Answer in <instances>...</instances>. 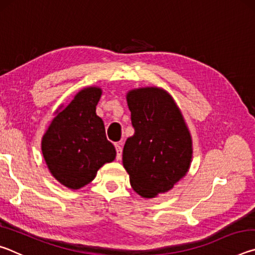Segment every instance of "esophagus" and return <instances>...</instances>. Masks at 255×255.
I'll return each instance as SVG.
<instances>
[{
  "label": "esophagus",
  "instance_id": "esophagus-1",
  "mask_svg": "<svg viewBox=\"0 0 255 255\" xmlns=\"http://www.w3.org/2000/svg\"><path fill=\"white\" fill-rule=\"evenodd\" d=\"M115 146H116V150H117V159H120L122 158V154H123L122 144L117 143V144H115Z\"/></svg>",
  "mask_w": 255,
  "mask_h": 255
}]
</instances>
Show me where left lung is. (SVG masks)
Masks as SVG:
<instances>
[{
    "label": "left lung",
    "mask_w": 255,
    "mask_h": 255,
    "mask_svg": "<svg viewBox=\"0 0 255 255\" xmlns=\"http://www.w3.org/2000/svg\"><path fill=\"white\" fill-rule=\"evenodd\" d=\"M133 135L123 150L131 188L143 198L170 191L187 175L192 161V138L171 94L157 86L129 90Z\"/></svg>",
    "instance_id": "1"
}]
</instances>
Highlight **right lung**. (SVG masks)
<instances>
[{
  "label": "right lung",
  "instance_id": "obj_1",
  "mask_svg": "<svg viewBox=\"0 0 255 255\" xmlns=\"http://www.w3.org/2000/svg\"><path fill=\"white\" fill-rule=\"evenodd\" d=\"M102 90L88 86L66 107L55 111L41 139V152L51 175L64 187L83 188L98 170L115 161L116 148L107 139L105 124L97 116Z\"/></svg>",
  "mask_w": 255,
  "mask_h": 255
}]
</instances>
